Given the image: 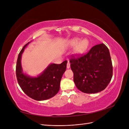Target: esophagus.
<instances>
[{"mask_svg":"<svg viewBox=\"0 0 129 129\" xmlns=\"http://www.w3.org/2000/svg\"><path fill=\"white\" fill-rule=\"evenodd\" d=\"M70 67H71V64H70L69 62H68V63L67 64V68L69 69L70 68Z\"/></svg>","mask_w":129,"mask_h":129,"instance_id":"esophagus-1","label":"esophagus"}]
</instances>
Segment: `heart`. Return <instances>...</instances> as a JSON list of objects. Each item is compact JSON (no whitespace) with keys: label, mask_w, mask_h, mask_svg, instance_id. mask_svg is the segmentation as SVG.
I'll return each mask as SVG.
<instances>
[{"label":"heart","mask_w":129,"mask_h":129,"mask_svg":"<svg viewBox=\"0 0 129 129\" xmlns=\"http://www.w3.org/2000/svg\"><path fill=\"white\" fill-rule=\"evenodd\" d=\"M80 39L79 38H74L70 42V45L72 46H75L79 42ZM79 44V43H78ZM89 45V42L87 39H83L81 41L79 44L77 46L75 50V54L76 55H79L83 54L86 51Z\"/></svg>","instance_id":"obj_1"}]
</instances>
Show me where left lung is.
<instances>
[{
    "mask_svg": "<svg viewBox=\"0 0 129 129\" xmlns=\"http://www.w3.org/2000/svg\"><path fill=\"white\" fill-rule=\"evenodd\" d=\"M69 62L77 89L87 93H97L106 88L112 77L110 52L104 44L94 46L79 57L72 55Z\"/></svg>",
    "mask_w": 129,
    "mask_h": 129,
    "instance_id": "left-lung-1",
    "label": "left lung"
}]
</instances>
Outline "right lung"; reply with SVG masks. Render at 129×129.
I'll return each instance as SVG.
<instances>
[{"label":"right lung","instance_id":"1","mask_svg":"<svg viewBox=\"0 0 129 129\" xmlns=\"http://www.w3.org/2000/svg\"><path fill=\"white\" fill-rule=\"evenodd\" d=\"M26 44L19 54L16 65V76L19 85L26 94L37 101L48 100L55 96L60 90L61 78L67 68V61L61 64L52 63L38 77H32L22 72L21 58Z\"/></svg>","mask_w":129,"mask_h":129}]
</instances>
